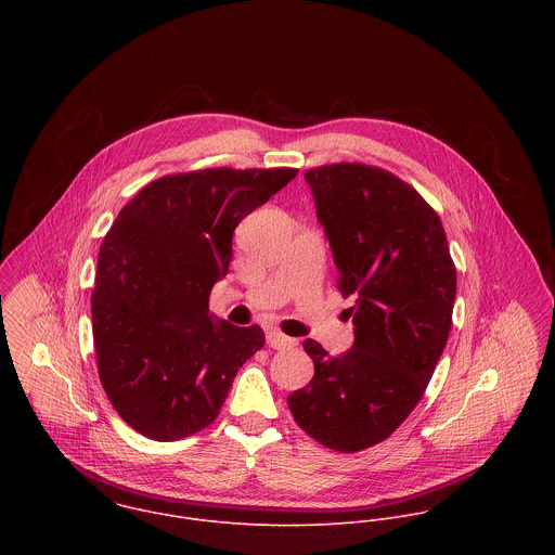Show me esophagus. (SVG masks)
<instances>
[{"label":"esophagus","instance_id":"1","mask_svg":"<svg viewBox=\"0 0 555 555\" xmlns=\"http://www.w3.org/2000/svg\"><path fill=\"white\" fill-rule=\"evenodd\" d=\"M267 344H269L271 348H275V350H282V348L295 346L297 341H295L293 337H288V335H284V333L271 328V331H267Z\"/></svg>","mask_w":555,"mask_h":555}]
</instances>
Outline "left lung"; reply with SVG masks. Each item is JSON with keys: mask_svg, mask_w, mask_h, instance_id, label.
<instances>
[{"mask_svg": "<svg viewBox=\"0 0 555 555\" xmlns=\"http://www.w3.org/2000/svg\"><path fill=\"white\" fill-rule=\"evenodd\" d=\"M354 324L331 357L306 339L317 374L288 396L317 442L354 453L389 438L425 393L449 339L457 271L438 214L396 175L365 164L306 172Z\"/></svg>", "mask_w": 555, "mask_h": 555, "instance_id": "obj_1", "label": "left lung"}]
</instances>
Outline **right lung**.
I'll return each mask as SVG.
<instances>
[{
  "mask_svg": "<svg viewBox=\"0 0 555 555\" xmlns=\"http://www.w3.org/2000/svg\"><path fill=\"white\" fill-rule=\"evenodd\" d=\"M297 177L295 168H207L145 185L98 254L91 293L100 383L139 434L170 442L220 414L260 326L209 314L238 222Z\"/></svg>",
  "mask_w": 555,
  "mask_h": 555,
  "instance_id": "add662e5",
  "label": "right lung"
}]
</instances>
